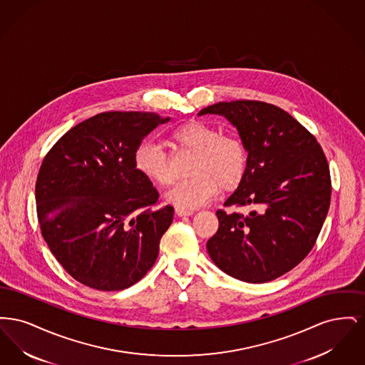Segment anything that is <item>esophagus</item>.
Returning a JSON list of instances; mask_svg holds the SVG:
<instances>
[{
    "mask_svg": "<svg viewBox=\"0 0 365 365\" xmlns=\"http://www.w3.org/2000/svg\"><path fill=\"white\" fill-rule=\"evenodd\" d=\"M175 213H176L179 217H186V216H191V215H194V212H192V210L180 208L175 209Z\"/></svg>",
    "mask_w": 365,
    "mask_h": 365,
    "instance_id": "esophagus-1",
    "label": "esophagus"
}]
</instances>
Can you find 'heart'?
I'll return each mask as SVG.
<instances>
[{"instance_id":"obj_1","label":"heart","mask_w":365,"mask_h":365,"mask_svg":"<svg viewBox=\"0 0 365 365\" xmlns=\"http://www.w3.org/2000/svg\"><path fill=\"white\" fill-rule=\"evenodd\" d=\"M171 139L176 150L194 153L189 176L178 182L167 194V201L176 208L195 209L207 205L219 186L232 190L240 186L247 167V152L235 135L222 134L215 125L190 120L176 127ZM134 165L139 174L158 186L174 182L170 153L155 140H143L134 153Z\"/></svg>"}]
</instances>
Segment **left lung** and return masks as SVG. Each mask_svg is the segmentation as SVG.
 <instances>
[{
    "instance_id": "1",
    "label": "left lung",
    "mask_w": 365,
    "mask_h": 365,
    "mask_svg": "<svg viewBox=\"0 0 365 365\" xmlns=\"http://www.w3.org/2000/svg\"><path fill=\"white\" fill-rule=\"evenodd\" d=\"M222 115L237 127L247 152L246 174L216 212L209 256L227 275L265 283L293 269L312 250L330 208L327 158L312 134L279 106L238 100L201 115Z\"/></svg>"
}]
</instances>
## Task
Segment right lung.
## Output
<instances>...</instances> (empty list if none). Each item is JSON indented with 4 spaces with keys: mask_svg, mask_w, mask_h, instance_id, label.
Returning <instances> with one entry per match:
<instances>
[{
    "mask_svg": "<svg viewBox=\"0 0 365 365\" xmlns=\"http://www.w3.org/2000/svg\"><path fill=\"white\" fill-rule=\"evenodd\" d=\"M153 112H104L76 124L43 158L35 183L43 240L82 284L118 292L153 267L174 208L139 174L134 153L158 124Z\"/></svg>",
    "mask_w": 365,
    "mask_h": 365,
    "instance_id": "add662e5",
    "label": "right lung"
}]
</instances>
